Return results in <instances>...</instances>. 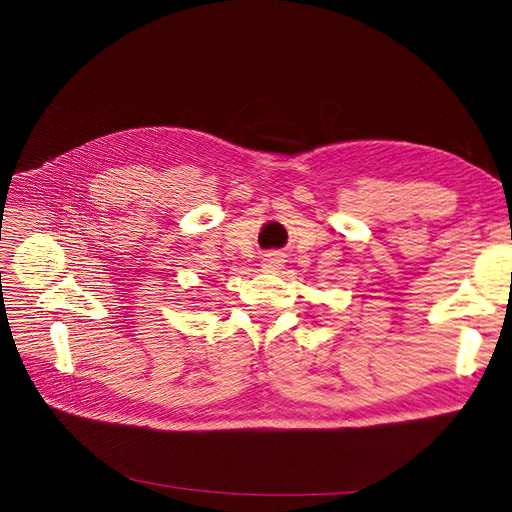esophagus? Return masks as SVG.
I'll return each instance as SVG.
<instances>
[{
	"label": "esophagus",
	"mask_w": 512,
	"mask_h": 512,
	"mask_svg": "<svg viewBox=\"0 0 512 512\" xmlns=\"http://www.w3.org/2000/svg\"><path fill=\"white\" fill-rule=\"evenodd\" d=\"M281 262H284V259H281L279 255H266V259H264V268H268V270H273V268H279L281 266Z\"/></svg>",
	"instance_id": "obj_1"
}]
</instances>
